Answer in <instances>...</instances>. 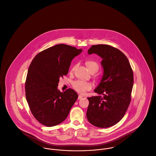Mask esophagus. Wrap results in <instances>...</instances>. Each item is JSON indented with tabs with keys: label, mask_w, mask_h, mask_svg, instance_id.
<instances>
[{
	"label": "esophagus",
	"mask_w": 156,
	"mask_h": 156,
	"mask_svg": "<svg viewBox=\"0 0 156 156\" xmlns=\"http://www.w3.org/2000/svg\"><path fill=\"white\" fill-rule=\"evenodd\" d=\"M82 98H83V96H82L81 95H79V96H78V99H82Z\"/></svg>",
	"instance_id": "34e87169"
}]
</instances>
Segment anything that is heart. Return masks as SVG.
<instances>
[{
  "label": "heart",
  "instance_id": "heart-1",
  "mask_svg": "<svg viewBox=\"0 0 156 156\" xmlns=\"http://www.w3.org/2000/svg\"><path fill=\"white\" fill-rule=\"evenodd\" d=\"M86 65L90 71V72L95 73L99 70V64L98 62L89 60L86 62ZM74 69H72V71H73ZM73 88L78 93L81 94H84L87 91H89L92 89V84L90 82L84 81L81 80H76L72 83Z\"/></svg>",
  "mask_w": 156,
  "mask_h": 156
}]
</instances>
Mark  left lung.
I'll return each instance as SVG.
<instances>
[{
	"instance_id": "8db88e82",
	"label": "left lung",
	"mask_w": 156,
	"mask_h": 156,
	"mask_svg": "<svg viewBox=\"0 0 156 156\" xmlns=\"http://www.w3.org/2000/svg\"><path fill=\"white\" fill-rule=\"evenodd\" d=\"M88 54H96L102 58L104 73L94 90L99 95L87 98V118L95 126L108 128L119 122L128 109L134 83L133 72L124 54L111 46L93 45Z\"/></svg>"
}]
</instances>
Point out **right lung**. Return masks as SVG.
<instances>
[{
    "label": "right lung",
    "instance_id": "add662e5",
    "mask_svg": "<svg viewBox=\"0 0 156 156\" xmlns=\"http://www.w3.org/2000/svg\"><path fill=\"white\" fill-rule=\"evenodd\" d=\"M82 49L59 44L39 52L29 67L25 81V94L34 117L46 126L60 124L67 117L78 99L68 89L58 90L60 78L68 73L73 58Z\"/></svg>",
    "mask_w": 156,
    "mask_h": 156
}]
</instances>
